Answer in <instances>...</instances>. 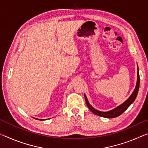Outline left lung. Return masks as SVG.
Returning <instances> with one entry per match:
<instances>
[{
    "mask_svg": "<svg viewBox=\"0 0 148 148\" xmlns=\"http://www.w3.org/2000/svg\"><path fill=\"white\" fill-rule=\"evenodd\" d=\"M139 87H140V76H139L138 67L137 82H136V87H135L134 91L132 92V93L131 94V96L129 97V98L127 99L126 101L124 102L123 103L121 104V105H119V106L116 107V108L110 110V111H108V112L99 111V110L95 109L94 108H92L91 105H90L86 95H84V97H85V99H86V102L87 105V106H88L89 109L91 110L92 113H94L96 115H98L99 116L106 117V118H114V117H118L119 116H120V115L122 114L125 110H126L130 106V105L132 104V102L134 101V100L136 98L138 92Z\"/></svg>",
    "mask_w": 148,
    "mask_h": 148,
    "instance_id": "left-lung-1",
    "label": "left lung"
}]
</instances>
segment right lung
Listing matches in <instances>:
<instances>
[{"mask_svg":"<svg viewBox=\"0 0 148 148\" xmlns=\"http://www.w3.org/2000/svg\"><path fill=\"white\" fill-rule=\"evenodd\" d=\"M34 119H38V120H43V119H37V118H34Z\"/></svg>","mask_w":148,"mask_h":148,"instance_id":"1","label":"right lung"}]
</instances>
